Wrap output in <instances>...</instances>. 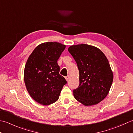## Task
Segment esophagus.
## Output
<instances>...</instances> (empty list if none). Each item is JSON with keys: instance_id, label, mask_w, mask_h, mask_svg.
I'll use <instances>...</instances> for the list:
<instances>
[{"instance_id": "obj_1", "label": "esophagus", "mask_w": 133, "mask_h": 133, "mask_svg": "<svg viewBox=\"0 0 133 133\" xmlns=\"http://www.w3.org/2000/svg\"><path fill=\"white\" fill-rule=\"evenodd\" d=\"M65 79H66V80L67 81V82H68L69 80V76H68L65 77Z\"/></svg>"}]
</instances>
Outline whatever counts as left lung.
<instances>
[{
  "instance_id": "8db88e82",
  "label": "left lung",
  "mask_w": 133,
  "mask_h": 133,
  "mask_svg": "<svg viewBox=\"0 0 133 133\" xmlns=\"http://www.w3.org/2000/svg\"><path fill=\"white\" fill-rule=\"evenodd\" d=\"M68 51L79 70V85L73 91L75 98L85 106L98 104L107 96L113 82L107 57L99 48L87 44L72 45Z\"/></svg>"
}]
</instances>
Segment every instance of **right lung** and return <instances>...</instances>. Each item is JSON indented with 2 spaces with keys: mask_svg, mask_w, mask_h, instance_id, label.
Listing matches in <instances>:
<instances>
[{
  "mask_svg": "<svg viewBox=\"0 0 133 133\" xmlns=\"http://www.w3.org/2000/svg\"><path fill=\"white\" fill-rule=\"evenodd\" d=\"M66 46L57 42L42 43L27 60L24 81L30 95L38 103L48 105L57 101L65 78L59 74L57 60Z\"/></svg>",
  "mask_w": 133,
  "mask_h": 133,
  "instance_id": "1",
  "label": "right lung"
}]
</instances>
